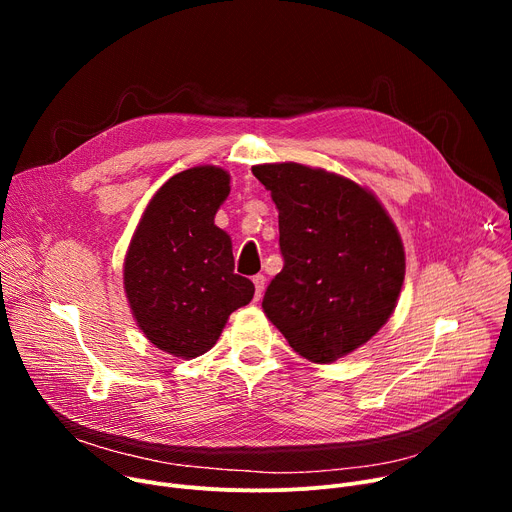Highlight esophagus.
<instances>
[{
	"label": "esophagus",
	"mask_w": 512,
	"mask_h": 512,
	"mask_svg": "<svg viewBox=\"0 0 512 512\" xmlns=\"http://www.w3.org/2000/svg\"><path fill=\"white\" fill-rule=\"evenodd\" d=\"M253 284H255V301H259L263 294V288H265V276H261V274L253 276Z\"/></svg>",
	"instance_id": "1"
}]
</instances>
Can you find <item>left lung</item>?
I'll return each instance as SVG.
<instances>
[{"instance_id":"8db88e82","label":"left lung","mask_w":512,"mask_h":512,"mask_svg":"<svg viewBox=\"0 0 512 512\" xmlns=\"http://www.w3.org/2000/svg\"><path fill=\"white\" fill-rule=\"evenodd\" d=\"M255 178L278 207L282 272L263 311L301 357L332 363L365 344L392 315L405 249L367 188L301 164H265Z\"/></svg>"}]
</instances>
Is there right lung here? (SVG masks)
Returning a JSON list of instances; mask_svg holds the SVG:
<instances>
[{
	"label": "right lung",
	"mask_w": 512,
	"mask_h": 512,
	"mask_svg": "<svg viewBox=\"0 0 512 512\" xmlns=\"http://www.w3.org/2000/svg\"><path fill=\"white\" fill-rule=\"evenodd\" d=\"M230 176L197 166L172 176L149 201L124 259V288L143 334L161 351L195 359L218 342L255 286L234 274L230 236L213 224Z\"/></svg>",
	"instance_id": "right-lung-1"
}]
</instances>
